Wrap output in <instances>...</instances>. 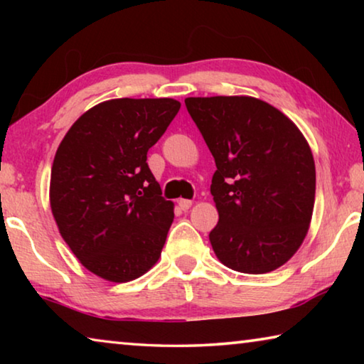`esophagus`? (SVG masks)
Wrapping results in <instances>:
<instances>
[{"label":"esophagus","instance_id":"1","mask_svg":"<svg viewBox=\"0 0 364 364\" xmlns=\"http://www.w3.org/2000/svg\"><path fill=\"white\" fill-rule=\"evenodd\" d=\"M178 205H180L181 210L186 212V210H189L191 207H193V200H188V199H180V200H178Z\"/></svg>","mask_w":364,"mask_h":364}]
</instances>
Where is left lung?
Wrapping results in <instances>:
<instances>
[{
	"label": "left lung",
	"mask_w": 364,
	"mask_h": 364,
	"mask_svg": "<svg viewBox=\"0 0 364 364\" xmlns=\"http://www.w3.org/2000/svg\"><path fill=\"white\" fill-rule=\"evenodd\" d=\"M189 115L217 165L210 193L218 223L208 234L225 267L278 269L310 230L316 170L299 127L252 96L186 97Z\"/></svg>",
	"instance_id": "8db88e82"
}]
</instances>
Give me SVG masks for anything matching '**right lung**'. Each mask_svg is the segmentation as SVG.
<instances>
[{
	"instance_id": "obj_1",
	"label": "right lung",
	"mask_w": 364,
	"mask_h": 364,
	"mask_svg": "<svg viewBox=\"0 0 364 364\" xmlns=\"http://www.w3.org/2000/svg\"><path fill=\"white\" fill-rule=\"evenodd\" d=\"M181 104L109 100L86 110L54 156L49 204L60 236L80 263L110 282H128L159 262L173 223L147 167V151Z\"/></svg>"
}]
</instances>
